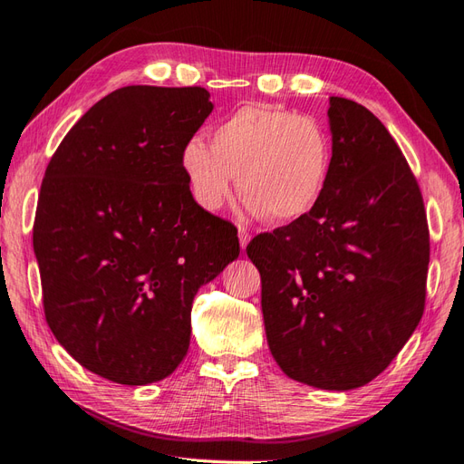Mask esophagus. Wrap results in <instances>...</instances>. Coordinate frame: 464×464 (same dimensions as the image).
Here are the masks:
<instances>
[{"label":"esophagus","instance_id":"1","mask_svg":"<svg viewBox=\"0 0 464 464\" xmlns=\"http://www.w3.org/2000/svg\"><path fill=\"white\" fill-rule=\"evenodd\" d=\"M250 241V233L245 229V227H239V243H241V248L245 250L246 245Z\"/></svg>","mask_w":464,"mask_h":464}]
</instances>
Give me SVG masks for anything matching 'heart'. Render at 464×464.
Returning <instances> with one entry per match:
<instances>
[{"instance_id": "obj_1", "label": "heart", "mask_w": 464, "mask_h": 464, "mask_svg": "<svg viewBox=\"0 0 464 464\" xmlns=\"http://www.w3.org/2000/svg\"><path fill=\"white\" fill-rule=\"evenodd\" d=\"M180 165L198 206L229 202L235 177L250 216L289 223L319 206L333 177L334 141L323 122L266 102H248L190 140Z\"/></svg>"}]
</instances>
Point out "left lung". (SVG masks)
Segmentation results:
<instances>
[{
  "mask_svg": "<svg viewBox=\"0 0 464 464\" xmlns=\"http://www.w3.org/2000/svg\"><path fill=\"white\" fill-rule=\"evenodd\" d=\"M333 177L309 216L260 233L268 346L305 385L350 391L385 372L426 305L430 231L418 180L379 118L330 97Z\"/></svg>",
  "mask_w": 464,
  "mask_h": 464,
  "instance_id": "left-lung-1",
  "label": "left lung"
}]
</instances>
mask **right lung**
<instances>
[{
    "instance_id": "right-lung-1",
    "label": "right lung",
    "mask_w": 464,
    "mask_h": 464,
    "mask_svg": "<svg viewBox=\"0 0 464 464\" xmlns=\"http://www.w3.org/2000/svg\"><path fill=\"white\" fill-rule=\"evenodd\" d=\"M211 111L204 87L116 89L46 167L33 227L46 323L121 385L175 372L196 291L239 256L235 225L196 204L180 165Z\"/></svg>"
}]
</instances>
